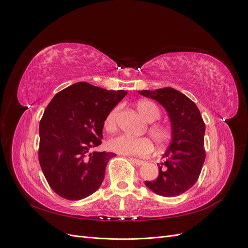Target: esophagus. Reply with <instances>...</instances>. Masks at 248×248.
Here are the masks:
<instances>
[{"label":"esophagus","instance_id":"34e87169","mask_svg":"<svg viewBox=\"0 0 248 248\" xmlns=\"http://www.w3.org/2000/svg\"><path fill=\"white\" fill-rule=\"evenodd\" d=\"M132 159V161L136 163V164H138V166H142V164L145 163V161L144 160H140V159H138V158H131Z\"/></svg>","mask_w":248,"mask_h":248}]
</instances>
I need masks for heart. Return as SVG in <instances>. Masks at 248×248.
<instances>
[{
  "label": "heart",
  "instance_id": "obj_1",
  "mask_svg": "<svg viewBox=\"0 0 248 248\" xmlns=\"http://www.w3.org/2000/svg\"><path fill=\"white\" fill-rule=\"evenodd\" d=\"M119 108H116L109 111L104 121V127L108 132L117 129V116ZM140 115L148 122H153L159 118V109L154 103L141 101L138 104ZM149 133L157 145H164L171 139V131L163 125H154L149 129ZM110 151L121 155H139L147 156L152 151V144L147 138H133L126 134H121L108 140Z\"/></svg>",
  "mask_w": 248,
  "mask_h": 248
}]
</instances>
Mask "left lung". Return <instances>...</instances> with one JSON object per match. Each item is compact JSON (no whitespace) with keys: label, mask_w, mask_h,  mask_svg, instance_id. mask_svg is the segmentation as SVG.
I'll use <instances>...</instances> for the list:
<instances>
[{"label":"left lung","mask_w":248,"mask_h":248,"mask_svg":"<svg viewBox=\"0 0 248 248\" xmlns=\"http://www.w3.org/2000/svg\"><path fill=\"white\" fill-rule=\"evenodd\" d=\"M139 93L159 102L166 108L171 125V141L157 164L159 175L146 181L149 189L162 197H177L196 184L204 164L205 123L192 100L172 88L142 90Z\"/></svg>","instance_id":"left-lung-1"}]
</instances>
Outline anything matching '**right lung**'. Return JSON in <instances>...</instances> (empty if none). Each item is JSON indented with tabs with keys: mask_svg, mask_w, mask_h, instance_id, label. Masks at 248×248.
<instances>
[{
	"mask_svg": "<svg viewBox=\"0 0 248 248\" xmlns=\"http://www.w3.org/2000/svg\"><path fill=\"white\" fill-rule=\"evenodd\" d=\"M127 94L77 82L55 95L39 125V163L50 188L78 201L99 188L110 152H91L101 144L104 121Z\"/></svg>",
	"mask_w": 248,
	"mask_h": 248,
	"instance_id": "right-lung-1",
	"label": "right lung"
}]
</instances>
